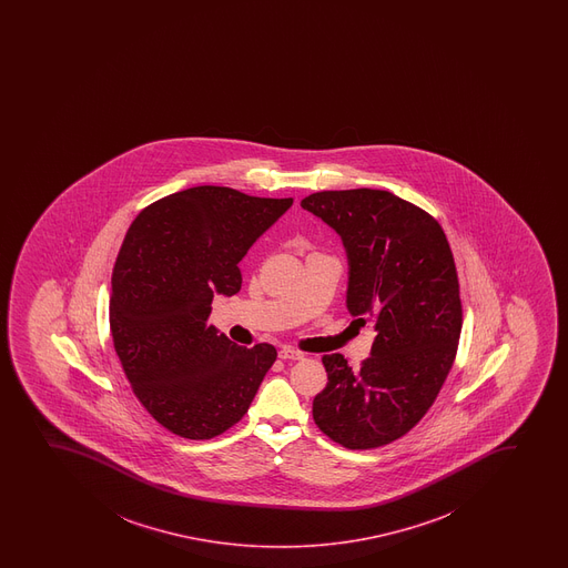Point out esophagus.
I'll return each mask as SVG.
<instances>
[{
  "mask_svg": "<svg viewBox=\"0 0 568 568\" xmlns=\"http://www.w3.org/2000/svg\"><path fill=\"white\" fill-rule=\"evenodd\" d=\"M278 358L282 359H303V354L297 353L295 348H290V346H284L281 353H278Z\"/></svg>",
  "mask_w": 568,
  "mask_h": 568,
  "instance_id": "1",
  "label": "esophagus"
}]
</instances>
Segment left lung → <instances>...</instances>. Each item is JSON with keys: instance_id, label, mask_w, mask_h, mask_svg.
<instances>
[{"instance_id": "obj_1", "label": "left lung", "mask_w": 568, "mask_h": 568, "mask_svg": "<svg viewBox=\"0 0 568 568\" xmlns=\"http://www.w3.org/2000/svg\"><path fill=\"white\" fill-rule=\"evenodd\" d=\"M301 206L341 236L346 308L375 332L359 369L324 354L314 423L346 449H375L426 415L455 362L463 305L453 252L428 212L390 191H320Z\"/></svg>"}]
</instances>
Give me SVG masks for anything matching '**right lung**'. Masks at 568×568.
<instances>
[{
    "label": "right lung",
    "mask_w": 568,
    "mask_h": 568,
    "mask_svg": "<svg viewBox=\"0 0 568 568\" xmlns=\"http://www.w3.org/2000/svg\"><path fill=\"white\" fill-rule=\"evenodd\" d=\"M294 199L217 185L178 191L138 214L111 274L113 346L136 398L166 430L210 439L248 412L276 359L209 326L215 294L241 290L242 257Z\"/></svg>",
    "instance_id": "1"
}]
</instances>
